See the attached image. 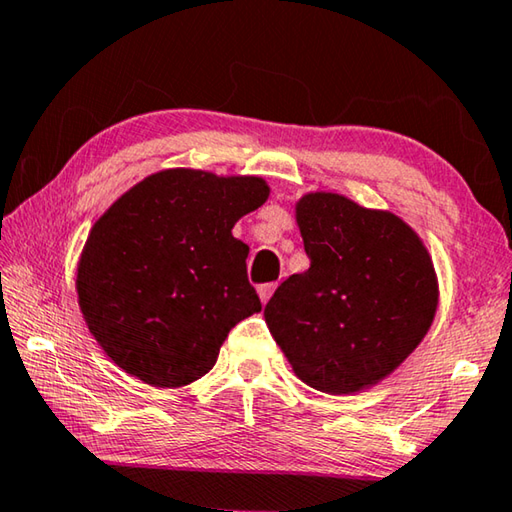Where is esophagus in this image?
Instances as JSON below:
<instances>
[{"label":"esophagus","mask_w":512,"mask_h":512,"mask_svg":"<svg viewBox=\"0 0 512 512\" xmlns=\"http://www.w3.org/2000/svg\"><path fill=\"white\" fill-rule=\"evenodd\" d=\"M275 287H277V284H262V287L257 289V293H259V300H262V305H266V302L271 300Z\"/></svg>","instance_id":"34e87169"}]
</instances>
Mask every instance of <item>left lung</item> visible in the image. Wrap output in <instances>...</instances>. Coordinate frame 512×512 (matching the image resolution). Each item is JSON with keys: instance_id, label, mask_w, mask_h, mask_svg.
<instances>
[{"instance_id": "obj_1", "label": "left lung", "mask_w": 512, "mask_h": 512, "mask_svg": "<svg viewBox=\"0 0 512 512\" xmlns=\"http://www.w3.org/2000/svg\"><path fill=\"white\" fill-rule=\"evenodd\" d=\"M296 223L311 266L264 309L296 377L329 395L368 391L418 348L438 309V275L409 223L336 192H307Z\"/></svg>"}]
</instances>
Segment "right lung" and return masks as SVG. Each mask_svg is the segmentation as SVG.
<instances>
[{
	"label": "right lung",
	"instance_id": "obj_1",
	"mask_svg": "<svg viewBox=\"0 0 512 512\" xmlns=\"http://www.w3.org/2000/svg\"><path fill=\"white\" fill-rule=\"evenodd\" d=\"M262 176L162 169L121 194L85 239L76 296L94 341L155 388L201 379L239 320L262 311L235 223L268 201Z\"/></svg>",
	"mask_w": 512,
	"mask_h": 512
}]
</instances>
